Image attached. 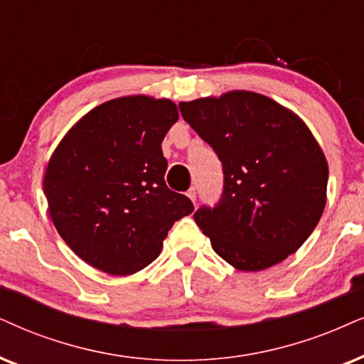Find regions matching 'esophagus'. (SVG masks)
Wrapping results in <instances>:
<instances>
[{
    "mask_svg": "<svg viewBox=\"0 0 364 364\" xmlns=\"http://www.w3.org/2000/svg\"><path fill=\"white\" fill-rule=\"evenodd\" d=\"M186 196L190 198L193 203H196V190H195V188H190V190H188V193H186Z\"/></svg>",
    "mask_w": 364,
    "mask_h": 364,
    "instance_id": "1",
    "label": "esophagus"
}]
</instances>
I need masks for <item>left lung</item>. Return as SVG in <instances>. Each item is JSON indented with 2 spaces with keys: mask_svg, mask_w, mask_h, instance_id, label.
<instances>
[{
  "mask_svg": "<svg viewBox=\"0 0 364 364\" xmlns=\"http://www.w3.org/2000/svg\"><path fill=\"white\" fill-rule=\"evenodd\" d=\"M179 110L223 164L220 203L193 215L216 254L259 272L297 252L323 216L329 176L306 122L250 90L179 102Z\"/></svg>",
  "mask_w": 364,
  "mask_h": 364,
  "instance_id": "left-lung-1",
  "label": "left lung"
}]
</instances>
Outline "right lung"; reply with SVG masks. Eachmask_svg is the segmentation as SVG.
<instances>
[{"instance_id": "add662e5", "label": "right lung", "mask_w": 364, "mask_h": 364, "mask_svg": "<svg viewBox=\"0 0 364 364\" xmlns=\"http://www.w3.org/2000/svg\"><path fill=\"white\" fill-rule=\"evenodd\" d=\"M169 99L126 95L73 124L48 161V215L68 247L110 275H132L161 254L190 198L166 186L161 142L178 121Z\"/></svg>"}]
</instances>
